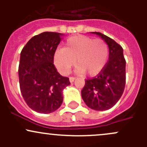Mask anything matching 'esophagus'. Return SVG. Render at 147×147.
<instances>
[{
  "mask_svg": "<svg viewBox=\"0 0 147 147\" xmlns=\"http://www.w3.org/2000/svg\"><path fill=\"white\" fill-rule=\"evenodd\" d=\"M75 78H74V77H70V78H69V82H73L74 81H75Z\"/></svg>",
  "mask_w": 147,
  "mask_h": 147,
  "instance_id": "esophagus-1",
  "label": "esophagus"
}]
</instances>
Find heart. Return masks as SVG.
Instances as JSON below:
<instances>
[{"mask_svg":"<svg viewBox=\"0 0 147 147\" xmlns=\"http://www.w3.org/2000/svg\"><path fill=\"white\" fill-rule=\"evenodd\" d=\"M108 55V46L103 40L75 35L67 40L65 48L55 52L53 60L59 72L63 75L69 73L76 61L77 74L85 72L89 76H95L105 67Z\"/></svg>","mask_w":147,"mask_h":147,"instance_id":"1","label":"heart"}]
</instances>
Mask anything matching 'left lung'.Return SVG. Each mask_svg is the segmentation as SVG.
<instances>
[{"instance_id": "1", "label": "left lung", "mask_w": 147, "mask_h": 147, "mask_svg": "<svg viewBox=\"0 0 147 147\" xmlns=\"http://www.w3.org/2000/svg\"><path fill=\"white\" fill-rule=\"evenodd\" d=\"M109 47V60L103 69L94 78L86 80L81 91L82 100L91 109L104 111L112 108L124 92L126 82V60L123 48L113 39L99 32Z\"/></svg>"}]
</instances>
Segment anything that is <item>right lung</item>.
I'll return each instance as SVG.
<instances>
[{"mask_svg": "<svg viewBox=\"0 0 147 147\" xmlns=\"http://www.w3.org/2000/svg\"><path fill=\"white\" fill-rule=\"evenodd\" d=\"M62 33L44 32L35 35L20 53L19 83L23 99L38 113L57 110L63 101V90L70 82L60 75L54 64V53Z\"/></svg>", "mask_w": 147, "mask_h": 147, "instance_id": "add662e5", "label": "right lung"}]
</instances>
